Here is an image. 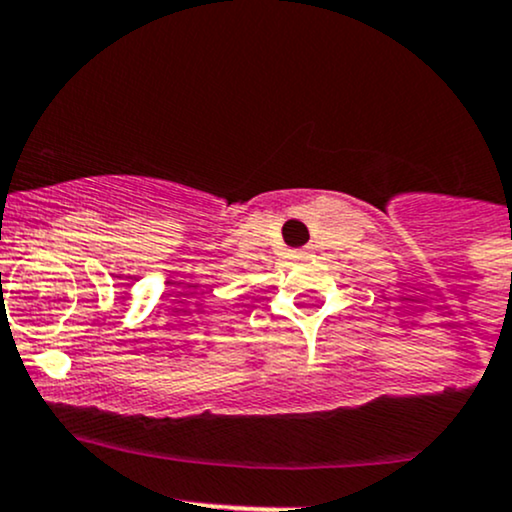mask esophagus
Returning a JSON list of instances; mask_svg holds the SVG:
<instances>
[{
	"instance_id": "obj_1",
	"label": "esophagus",
	"mask_w": 512,
	"mask_h": 512,
	"mask_svg": "<svg viewBox=\"0 0 512 512\" xmlns=\"http://www.w3.org/2000/svg\"><path fill=\"white\" fill-rule=\"evenodd\" d=\"M296 257H299V260H303V257H308V250H299V252H296Z\"/></svg>"
}]
</instances>
